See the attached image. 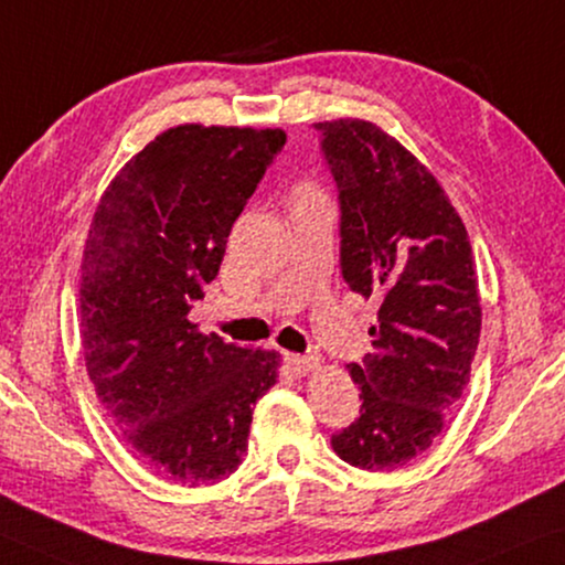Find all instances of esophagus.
Masks as SVG:
<instances>
[{
	"label": "esophagus",
	"mask_w": 565,
	"mask_h": 565,
	"mask_svg": "<svg viewBox=\"0 0 565 565\" xmlns=\"http://www.w3.org/2000/svg\"><path fill=\"white\" fill-rule=\"evenodd\" d=\"M286 363H289V369L297 371L299 376H307V373H312L317 365H320V359H315V355H286Z\"/></svg>",
	"instance_id": "34e87169"
}]
</instances>
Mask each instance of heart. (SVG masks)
Returning <instances> with one entry per match:
<instances>
[{"mask_svg": "<svg viewBox=\"0 0 565 565\" xmlns=\"http://www.w3.org/2000/svg\"><path fill=\"white\" fill-rule=\"evenodd\" d=\"M315 200H328L315 181H301V184L294 189V202H315Z\"/></svg>", "mask_w": 565, "mask_h": 565, "instance_id": "1", "label": "heart"}]
</instances>
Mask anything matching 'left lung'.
Segmentation results:
<instances>
[{
	"label": "left lung",
	"mask_w": 565,
	"mask_h": 565,
	"mask_svg": "<svg viewBox=\"0 0 565 565\" xmlns=\"http://www.w3.org/2000/svg\"><path fill=\"white\" fill-rule=\"evenodd\" d=\"M340 189L343 279L379 301L373 353L351 363L361 417L332 450L394 471L430 448L471 379L481 294L463 220L399 140L359 117L317 122Z\"/></svg>",
	"instance_id": "1"
}]
</instances>
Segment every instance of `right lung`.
I'll return each instance as SVG.
<instances>
[{"label": "right lung", "mask_w": 565, "mask_h": 565, "mask_svg": "<svg viewBox=\"0 0 565 565\" xmlns=\"http://www.w3.org/2000/svg\"><path fill=\"white\" fill-rule=\"evenodd\" d=\"M286 142L279 127L177 125L127 161L84 243L78 320L86 373L142 463L169 481L227 479L281 355L189 322L233 222Z\"/></svg>", "instance_id": "add662e5"}]
</instances>
